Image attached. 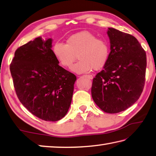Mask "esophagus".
<instances>
[{"instance_id":"esophagus-1","label":"esophagus","mask_w":156,"mask_h":156,"mask_svg":"<svg viewBox=\"0 0 156 156\" xmlns=\"http://www.w3.org/2000/svg\"><path fill=\"white\" fill-rule=\"evenodd\" d=\"M87 77H88V79H90V80H92V78H93V76H92L91 75H86Z\"/></svg>"}]
</instances>
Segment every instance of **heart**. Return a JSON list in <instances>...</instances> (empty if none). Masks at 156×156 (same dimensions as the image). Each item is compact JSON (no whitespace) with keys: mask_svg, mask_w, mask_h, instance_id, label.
<instances>
[{"mask_svg":"<svg viewBox=\"0 0 156 156\" xmlns=\"http://www.w3.org/2000/svg\"><path fill=\"white\" fill-rule=\"evenodd\" d=\"M52 52L59 65L65 68L72 66L76 55L80 61L74 65L73 70L80 74L102 69L108 62L110 49L105 40L83 31L67 38L65 44L55 43Z\"/></svg>","mask_w":156,"mask_h":156,"instance_id":"1","label":"heart"}]
</instances>
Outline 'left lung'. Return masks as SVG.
I'll use <instances>...</instances> for the list:
<instances>
[{
	"instance_id": "obj_1",
	"label": "left lung",
	"mask_w": 156,
	"mask_h": 156,
	"mask_svg": "<svg viewBox=\"0 0 156 156\" xmlns=\"http://www.w3.org/2000/svg\"><path fill=\"white\" fill-rule=\"evenodd\" d=\"M110 54L103 70L93 79L92 97L101 110L114 114L132 106L143 92L146 53L133 35L108 28Z\"/></svg>"
}]
</instances>
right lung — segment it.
I'll return each mask as SVG.
<instances>
[{
    "instance_id": "right-lung-1",
    "label": "right lung",
    "mask_w": 156,
    "mask_h": 156,
    "mask_svg": "<svg viewBox=\"0 0 156 156\" xmlns=\"http://www.w3.org/2000/svg\"><path fill=\"white\" fill-rule=\"evenodd\" d=\"M51 47L52 39L40 37L20 46L10 71L22 104L37 118L57 121L68 112L76 77L58 64Z\"/></svg>"
}]
</instances>
